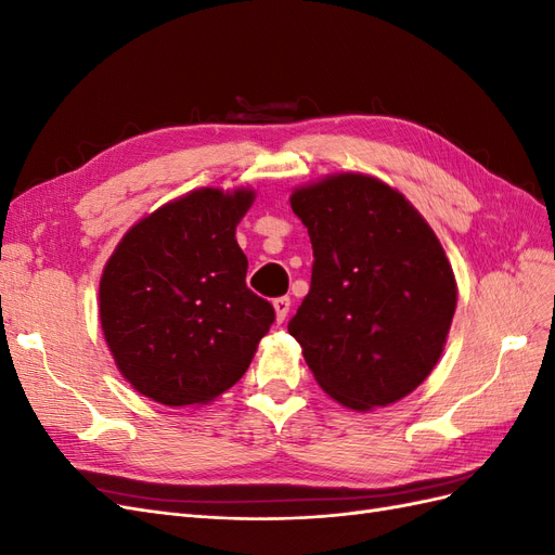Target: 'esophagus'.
<instances>
[{"label": "esophagus", "mask_w": 555, "mask_h": 555, "mask_svg": "<svg viewBox=\"0 0 555 555\" xmlns=\"http://www.w3.org/2000/svg\"><path fill=\"white\" fill-rule=\"evenodd\" d=\"M273 308H275V317H278V322L282 324L284 319H287V314H289V308H292V300H289V296L275 298V300H273Z\"/></svg>", "instance_id": "obj_1"}]
</instances>
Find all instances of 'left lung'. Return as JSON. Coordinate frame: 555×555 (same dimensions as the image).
<instances>
[{
    "label": "left lung",
    "mask_w": 555,
    "mask_h": 555,
    "mask_svg": "<svg viewBox=\"0 0 555 555\" xmlns=\"http://www.w3.org/2000/svg\"><path fill=\"white\" fill-rule=\"evenodd\" d=\"M289 201L314 255L289 333L317 384L357 412L405 398L438 363L456 312L438 236L373 176H326Z\"/></svg>",
    "instance_id": "obj_1"
}]
</instances>
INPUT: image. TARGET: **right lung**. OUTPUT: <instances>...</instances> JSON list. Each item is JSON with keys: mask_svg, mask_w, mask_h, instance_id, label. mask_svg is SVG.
<instances>
[{"mask_svg": "<svg viewBox=\"0 0 555 555\" xmlns=\"http://www.w3.org/2000/svg\"><path fill=\"white\" fill-rule=\"evenodd\" d=\"M255 192L201 188L133 224L99 282L117 371L162 405H206L236 384L275 322L247 289L236 227Z\"/></svg>", "mask_w": 555, "mask_h": 555, "instance_id": "right-lung-1", "label": "right lung"}]
</instances>
